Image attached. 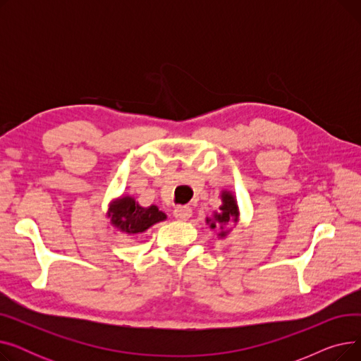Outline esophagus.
Instances as JSON below:
<instances>
[{
  "label": "esophagus",
  "mask_w": 361,
  "mask_h": 361,
  "mask_svg": "<svg viewBox=\"0 0 361 361\" xmlns=\"http://www.w3.org/2000/svg\"><path fill=\"white\" fill-rule=\"evenodd\" d=\"M174 216L178 221H187L192 216V207L190 206H177L174 209Z\"/></svg>",
  "instance_id": "34e87169"
}]
</instances>
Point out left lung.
I'll list each match as a JSON object with an SVG mask.
<instances>
[{
  "instance_id": "obj_1",
  "label": "left lung",
  "mask_w": 361,
  "mask_h": 361,
  "mask_svg": "<svg viewBox=\"0 0 361 361\" xmlns=\"http://www.w3.org/2000/svg\"><path fill=\"white\" fill-rule=\"evenodd\" d=\"M221 199H222V204L219 206V212H215L214 218H206V224L209 225L212 230L218 228L219 230L218 237L224 238L230 233L228 230H225V225L228 222L237 224L240 212H238L237 200L233 196V193L224 190L221 195Z\"/></svg>"
}]
</instances>
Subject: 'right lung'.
Returning a JSON list of instances; mask_svg holds the SVG:
<instances>
[{
  "instance_id": "right-lung-1",
  "label": "right lung",
  "mask_w": 361,
  "mask_h": 361,
  "mask_svg": "<svg viewBox=\"0 0 361 361\" xmlns=\"http://www.w3.org/2000/svg\"><path fill=\"white\" fill-rule=\"evenodd\" d=\"M106 215L111 219V225L128 235L145 233L152 225L166 219V215L158 209V206L143 207L131 196L114 200Z\"/></svg>"
}]
</instances>
